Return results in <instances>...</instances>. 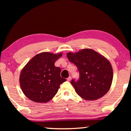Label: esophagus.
Masks as SVG:
<instances>
[{
    "label": "esophagus",
    "mask_w": 131,
    "mask_h": 131,
    "mask_svg": "<svg viewBox=\"0 0 131 131\" xmlns=\"http://www.w3.org/2000/svg\"><path fill=\"white\" fill-rule=\"evenodd\" d=\"M71 80H72V77H71V76H69V77L67 79V80H68V81H70Z\"/></svg>",
    "instance_id": "1"
}]
</instances>
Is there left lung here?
<instances>
[{
    "label": "left lung",
    "mask_w": 131,
    "mask_h": 131,
    "mask_svg": "<svg viewBox=\"0 0 131 131\" xmlns=\"http://www.w3.org/2000/svg\"><path fill=\"white\" fill-rule=\"evenodd\" d=\"M67 57L77 66L79 79H73L71 84L80 96L87 101L101 98L112 85L113 72L112 65L106 58L91 49L69 52Z\"/></svg>",
    "instance_id": "left-lung-1"
}]
</instances>
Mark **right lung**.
I'll use <instances>...</instances> for the list:
<instances>
[{
	"label": "right lung",
	"mask_w": 131,
	"mask_h": 131,
	"mask_svg": "<svg viewBox=\"0 0 131 131\" xmlns=\"http://www.w3.org/2000/svg\"><path fill=\"white\" fill-rule=\"evenodd\" d=\"M62 55V53H40L22 70L19 84L23 93L30 100L47 102L57 94L60 84L66 81L60 76L61 69L54 65Z\"/></svg>",
	"instance_id": "1"
}]
</instances>
